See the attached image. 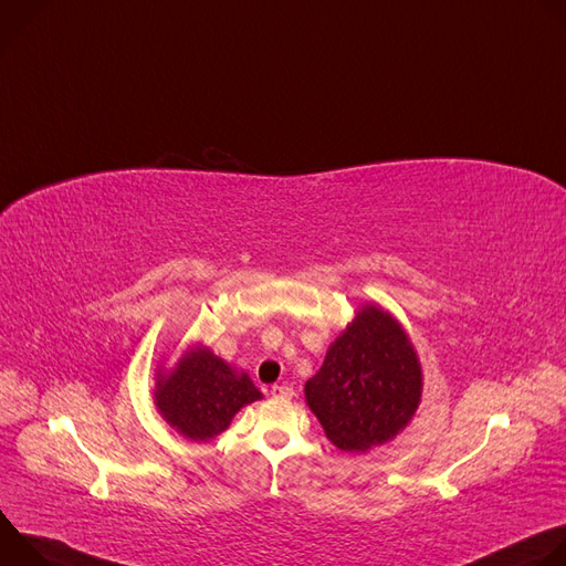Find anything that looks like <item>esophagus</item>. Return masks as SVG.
Wrapping results in <instances>:
<instances>
[{"label": "esophagus", "mask_w": 566, "mask_h": 566, "mask_svg": "<svg viewBox=\"0 0 566 566\" xmlns=\"http://www.w3.org/2000/svg\"><path fill=\"white\" fill-rule=\"evenodd\" d=\"M271 394H273V398H293L295 391L291 385H273Z\"/></svg>", "instance_id": "1"}]
</instances>
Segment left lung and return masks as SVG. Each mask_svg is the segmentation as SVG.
<instances>
[{
	"mask_svg": "<svg viewBox=\"0 0 566 566\" xmlns=\"http://www.w3.org/2000/svg\"><path fill=\"white\" fill-rule=\"evenodd\" d=\"M423 389L419 356L398 319L365 304L306 380V406L345 452L391 441L412 421Z\"/></svg>",
	"mask_w": 566,
	"mask_h": 566,
	"instance_id": "8db88e82",
	"label": "left lung"
}]
</instances>
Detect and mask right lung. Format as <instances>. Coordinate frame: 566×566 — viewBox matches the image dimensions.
I'll list each match as a JSON object with an SVG mask.
<instances>
[{"label":"right lung","mask_w":566,"mask_h":566,"mask_svg":"<svg viewBox=\"0 0 566 566\" xmlns=\"http://www.w3.org/2000/svg\"><path fill=\"white\" fill-rule=\"evenodd\" d=\"M260 398L247 371H237L201 345L188 349L172 371L156 374V410L192 441L214 439L241 408Z\"/></svg>","instance_id":"1"}]
</instances>
